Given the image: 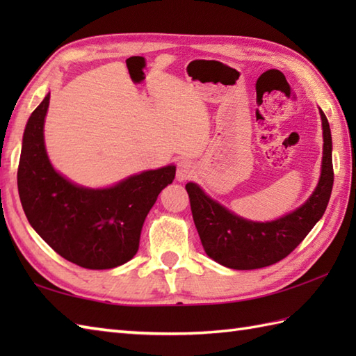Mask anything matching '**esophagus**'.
I'll return each instance as SVG.
<instances>
[{
	"mask_svg": "<svg viewBox=\"0 0 356 356\" xmlns=\"http://www.w3.org/2000/svg\"><path fill=\"white\" fill-rule=\"evenodd\" d=\"M194 171H195L194 163H191L190 161H180V162L177 163L176 179L179 180V182H185V180L193 177Z\"/></svg>",
	"mask_w": 356,
	"mask_h": 356,
	"instance_id": "esophagus-1",
	"label": "esophagus"
}]
</instances>
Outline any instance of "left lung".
<instances>
[{"label":"left lung","instance_id":"obj_1","mask_svg":"<svg viewBox=\"0 0 356 356\" xmlns=\"http://www.w3.org/2000/svg\"><path fill=\"white\" fill-rule=\"evenodd\" d=\"M318 110L324 142L321 172L314 193L297 209L275 220H248L209 197L197 184H186L194 225L209 259L238 270L270 266L289 255L323 217L334 186V166L330 127Z\"/></svg>","mask_w":356,"mask_h":356}]
</instances>
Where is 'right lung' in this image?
<instances>
[{"instance_id": "right-lung-1", "label": "right lung", "mask_w": 356, "mask_h": 356, "mask_svg": "<svg viewBox=\"0 0 356 356\" xmlns=\"http://www.w3.org/2000/svg\"><path fill=\"white\" fill-rule=\"evenodd\" d=\"M50 92L30 115L22 136L18 191L32 228L51 249L86 269H111L139 249L143 222L176 165L147 170L105 188L74 184L51 165L44 140Z\"/></svg>"}]
</instances>
